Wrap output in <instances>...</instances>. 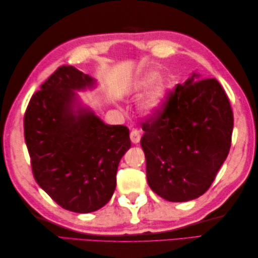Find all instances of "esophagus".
I'll return each instance as SVG.
<instances>
[{"mask_svg":"<svg viewBox=\"0 0 258 258\" xmlns=\"http://www.w3.org/2000/svg\"><path fill=\"white\" fill-rule=\"evenodd\" d=\"M130 138H131V141H132V143H134V144L140 143V141H141V133H140V131L133 130L132 132H131Z\"/></svg>","mask_w":258,"mask_h":258,"instance_id":"esophagus-1","label":"esophagus"}]
</instances>
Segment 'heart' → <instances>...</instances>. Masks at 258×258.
<instances>
[{
  "label": "heart",
  "mask_w": 258,
  "mask_h": 258,
  "mask_svg": "<svg viewBox=\"0 0 258 258\" xmlns=\"http://www.w3.org/2000/svg\"><path fill=\"white\" fill-rule=\"evenodd\" d=\"M149 91L142 98L140 102V112L145 115V116H155L160 113L164 104L166 101L168 85L166 81L162 76H158L156 72H149L142 75L141 78L135 82L133 85V92L141 93L145 89H147L149 85Z\"/></svg>",
  "instance_id": "b5f03b06"
}]
</instances>
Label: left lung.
Listing matches in <instances>:
<instances>
[{
  "instance_id": "obj_1",
  "label": "left lung",
  "mask_w": 258,
  "mask_h": 258,
  "mask_svg": "<svg viewBox=\"0 0 258 258\" xmlns=\"http://www.w3.org/2000/svg\"><path fill=\"white\" fill-rule=\"evenodd\" d=\"M228 97L215 79L191 73L162 111L143 123L147 183L169 202L195 200L210 188L231 149Z\"/></svg>"
}]
</instances>
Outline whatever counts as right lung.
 <instances>
[{
    "label": "right lung",
    "instance_id": "obj_1",
    "mask_svg": "<svg viewBox=\"0 0 258 258\" xmlns=\"http://www.w3.org/2000/svg\"><path fill=\"white\" fill-rule=\"evenodd\" d=\"M96 80L58 68L31 97L24 138L36 183L65 210L91 213L111 200L120 158L131 147L124 125H108L82 105L76 91Z\"/></svg>",
    "mask_w": 258,
    "mask_h": 258
}]
</instances>
